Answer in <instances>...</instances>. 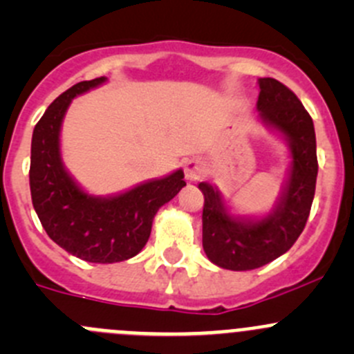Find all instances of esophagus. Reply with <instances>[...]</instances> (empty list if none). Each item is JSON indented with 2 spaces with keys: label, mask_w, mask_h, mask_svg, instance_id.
Listing matches in <instances>:
<instances>
[{
  "label": "esophagus",
  "mask_w": 354,
  "mask_h": 354,
  "mask_svg": "<svg viewBox=\"0 0 354 354\" xmlns=\"http://www.w3.org/2000/svg\"><path fill=\"white\" fill-rule=\"evenodd\" d=\"M203 174V166L198 159H188L185 162V176L188 181H197L202 178Z\"/></svg>",
  "instance_id": "obj_1"
}]
</instances>
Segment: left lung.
I'll return each mask as SVG.
<instances>
[{
  "mask_svg": "<svg viewBox=\"0 0 354 354\" xmlns=\"http://www.w3.org/2000/svg\"><path fill=\"white\" fill-rule=\"evenodd\" d=\"M259 120L286 140L291 164L279 198L266 216H236L216 187L198 183L205 198L203 252L227 270L259 269L286 253L301 234L315 195L319 164L312 118L295 92L276 78H259Z\"/></svg>",
  "mask_w": 354,
  "mask_h": 354,
  "instance_id": "8db88e82",
  "label": "left lung"
}]
</instances>
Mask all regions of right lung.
Instances as JSON below:
<instances>
[{
	"mask_svg": "<svg viewBox=\"0 0 354 354\" xmlns=\"http://www.w3.org/2000/svg\"><path fill=\"white\" fill-rule=\"evenodd\" d=\"M106 77L63 92L46 109L32 133L30 195L48 236L71 255L92 263L123 262L151 236L157 210L185 187L183 169L144 181L121 194L95 197L68 173L59 147L63 118L77 95L99 87Z\"/></svg>",
	"mask_w": 354,
	"mask_h": 354,
	"instance_id": "1",
	"label": "right lung"
}]
</instances>
